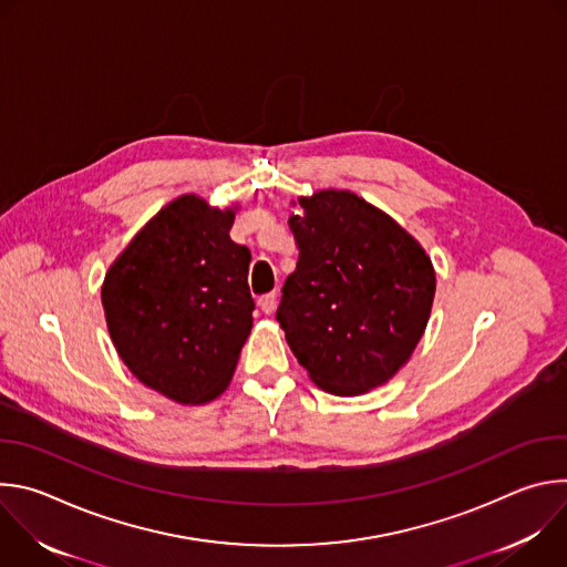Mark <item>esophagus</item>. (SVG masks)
<instances>
[{
    "mask_svg": "<svg viewBox=\"0 0 567 567\" xmlns=\"http://www.w3.org/2000/svg\"><path fill=\"white\" fill-rule=\"evenodd\" d=\"M258 305H260V309H262L265 313H274V311H276V293H265V296H260Z\"/></svg>",
    "mask_w": 567,
    "mask_h": 567,
    "instance_id": "esophagus-1",
    "label": "esophagus"
}]
</instances>
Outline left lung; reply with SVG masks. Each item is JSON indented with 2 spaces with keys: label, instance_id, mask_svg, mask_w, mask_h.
I'll return each instance as SVG.
<instances>
[{
  "label": "left lung",
  "instance_id": "obj_1",
  "mask_svg": "<svg viewBox=\"0 0 567 567\" xmlns=\"http://www.w3.org/2000/svg\"><path fill=\"white\" fill-rule=\"evenodd\" d=\"M298 204L289 228L300 256L276 318L318 388L363 394L417 348L435 269L411 233L350 190H318Z\"/></svg>",
  "mask_w": 567,
  "mask_h": 567
}]
</instances>
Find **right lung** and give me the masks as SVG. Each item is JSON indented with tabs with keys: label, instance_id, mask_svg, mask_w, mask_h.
<instances>
[{
	"label": "right lung",
	"instance_id": "add662e5",
	"mask_svg": "<svg viewBox=\"0 0 567 567\" xmlns=\"http://www.w3.org/2000/svg\"><path fill=\"white\" fill-rule=\"evenodd\" d=\"M235 210L177 197L132 237L101 289L123 363L184 406L228 388L254 328L251 251L228 235Z\"/></svg>",
	"mask_w": 567,
	"mask_h": 567
}]
</instances>
